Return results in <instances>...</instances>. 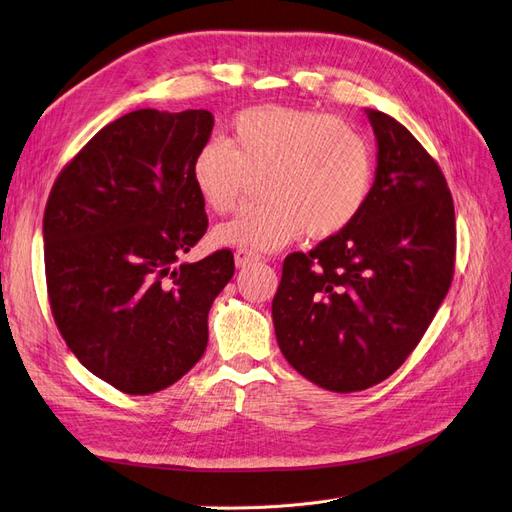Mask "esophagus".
Returning a JSON list of instances; mask_svg holds the SVG:
<instances>
[{"label":"esophagus","mask_w":512,"mask_h":512,"mask_svg":"<svg viewBox=\"0 0 512 512\" xmlns=\"http://www.w3.org/2000/svg\"><path fill=\"white\" fill-rule=\"evenodd\" d=\"M258 260H260V256L252 250H247V247H239V250L235 252V265L237 267H247V265H252V262H258Z\"/></svg>","instance_id":"esophagus-1"}]
</instances>
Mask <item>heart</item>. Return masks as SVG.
I'll return each mask as SVG.
<instances>
[{"label": "heart", "instance_id": "1", "mask_svg": "<svg viewBox=\"0 0 512 512\" xmlns=\"http://www.w3.org/2000/svg\"><path fill=\"white\" fill-rule=\"evenodd\" d=\"M260 179L262 203L215 228L218 245L280 250L301 232L329 239L359 218L374 181L371 147L350 121L312 108L260 104L241 111L228 143L192 160V181L213 213L237 211Z\"/></svg>", "mask_w": 512, "mask_h": 512}]
</instances>
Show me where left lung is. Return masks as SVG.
<instances>
[{
  "label": "left lung",
  "instance_id": "8db88e82",
  "mask_svg": "<svg viewBox=\"0 0 512 512\" xmlns=\"http://www.w3.org/2000/svg\"><path fill=\"white\" fill-rule=\"evenodd\" d=\"M367 117L378 168L361 215L286 256L271 307L286 361L335 393L365 391L404 365L455 273V207L438 162L393 117Z\"/></svg>",
  "mask_w": 512,
  "mask_h": 512
}]
</instances>
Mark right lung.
Segmentation results:
<instances>
[{
    "label": "right lung",
    "instance_id": "obj_1",
    "mask_svg": "<svg viewBox=\"0 0 512 512\" xmlns=\"http://www.w3.org/2000/svg\"><path fill=\"white\" fill-rule=\"evenodd\" d=\"M211 130L203 108L123 115L61 168L46 200L55 324L76 359L121 393H158L188 374L235 273L230 250L177 265L209 226L192 160Z\"/></svg>",
    "mask_w": 512,
    "mask_h": 512
}]
</instances>
